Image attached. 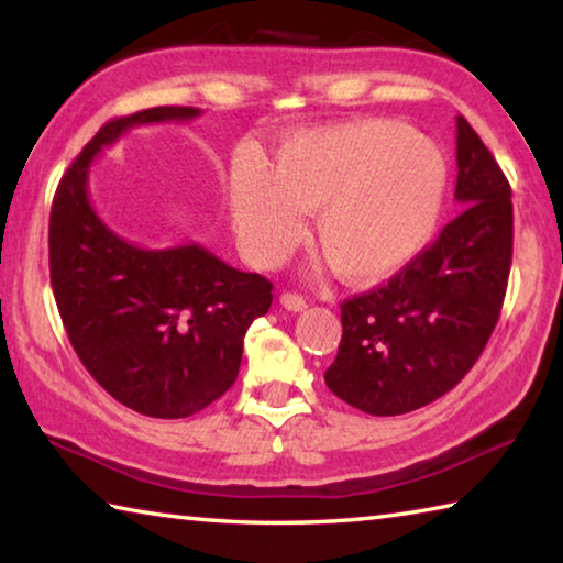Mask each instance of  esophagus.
Segmentation results:
<instances>
[{"label":"esophagus","instance_id":"esophagus-1","mask_svg":"<svg viewBox=\"0 0 563 563\" xmlns=\"http://www.w3.org/2000/svg\"><path fill=\"white\" fill-rule=\"evenodd\" d=\"M280 305L285 310H290V312H302L305 308H308V302H305V298L302 295H298V292H283L280 295Z\"/></svg>","mask_w":563,"mask_h":563}]
</instances>
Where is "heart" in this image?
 Here are the masks:
<instances>
[{"label":"heart","instance_id":"heart-1","mask_svg":"<svg viewBox=\"0 0 563 563\" xmlns=\"http://www.w3.org/2000/svg\"><path fill=\"white\" fill-rule=\"evenodd\" d=\"M446 161L402 121L362 119L295 136L273 168L233 174L231 218L247 258L275 268L316 213L318 251L345 283L373 285L407 268L432 241Z\"/></svg>","mask_w":563,"mask_h":563}]
</instances>
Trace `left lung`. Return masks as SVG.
I'll return each mask as SVG.
<instances>
[{
    "mask_svg": "<svg viewBox=\"0 0 563 563\" xmlns=\"http://www.w3.org/2000/svg\"><path fill=\"white\" fill-rule=\"evenodd\" d=\"M464 211L387 280L340 305L342 340L325 373L347 405L375 417L440 399L479 360L511 268V188L489 148L456 117V188Z\"/></svg>",
    "mask_w": 563,
    "mask_h": 563,
    "instance_id": "8db88e82",
    "label": "left lung"
}]
</instances>
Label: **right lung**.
<instances>
[{"label": "right lung", "instance_id": "add662e5", "mask_svg": "<svg viewBox=\"0 0 563 563\" xmlns=\"http://www.w3.org/2000/svg\"><path fill=\"white\" fill-rule=\"evenodd\" d=\"M196 117L201 109L156 107L103 123L59 180L49 218L52 290L71 347L117 402L158 419L201 412L235 383L273 285L198 243H129L93 211L89 168L123 131Z\"/></svg>", "mask_w": 563, "mask_h": 563}]
</instances>
